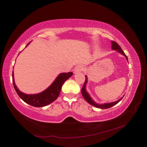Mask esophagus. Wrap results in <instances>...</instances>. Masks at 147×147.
<instances>
[{
	"instance_id": "esophagus-1",
	"label": "esophagus",
	"mask_w": 147,
	"mask_h": 147,
	"mask_svg": "<svg viewBox=\"0 0 147 147\" xmlns=\"http://www.w3.org/2000/svg\"><path fill=\"white\" fill-rule=\"evenodd\" d=\"M83 70V66H81V65H78V66L75 67V68H74V72L75 74H76V73H78V72H80Z\"/></svg>"
}]
</instances>
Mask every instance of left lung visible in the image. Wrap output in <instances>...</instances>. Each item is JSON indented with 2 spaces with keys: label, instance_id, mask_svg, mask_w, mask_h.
<instances>
[{
  "label": "left lung",
  "instance_id": "obj_1",
  "mask_svg": "<svg viewBox=\"0 0 147 147\" xmlns=\"http://www.w3.org/2000/svg\"><path fill=\"white\" fill-rule=\"evenodd\" d=\"M112 49L113 50H117V51L121 53L122 55H124V56L126 57V59L128 60V57H127L126 55H125L124 51H122V49H121V46H120V45L118 44L116 42H115V41H112ZM86 81H87V78H86V76L85 77V81L83 84L82 89H81V93H82V95L83 96V98H85V100L86 101V102H87L88 103H90V104L92 105L93 106H94V107H97V108H100V109H108V108H110V107L113 106V105H116L117 103H119L120 101H121L122 99V98H121V99H119V100L116 101V102H112V103H104V104H98V103H96V102H94V100L90 98V96H89V94H88L86 92V89H85V85H86Z\"/></svg>",
  "mask_w": 147,
  "mask_h": 147
}]
</instances>
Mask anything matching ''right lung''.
<instances>
[{
  "label": "right lung",
  "instance_id": "right-lung-1",
  "mask_svg": "<svg viewBox=\"0 0 147 147\" xmlns=\"http://www.w3.org/2000/svg\"><path fill=\"white\" fill-rule=\"evenodd\" d=\"M28 44L26 45V46ZM72 75H73L72 72L61 74L49 87H48L44 92L37 94H25L20 92L14 82L13 73L12 71L13 85L18 94L24 102L32 106L40 107L50 104L59 97L62 85Z\"/></svg>",
  "mask_w": 147,
  "mask_h": 147
}]
</instances>
